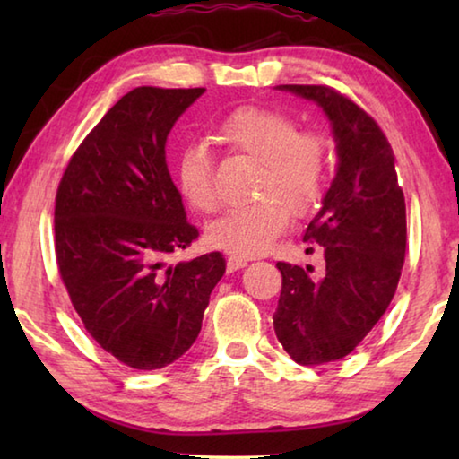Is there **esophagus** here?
Returning <instances> with one entry per match:
<instances>
[{"label": "esophagus", "mask_w": 459, "mask_h": 459, "mask_svg": "<svg viewBox=\"0 0 459 459\" xmlns=\"http://www.w3.org/2000/svg\"><path fill=\"white\" fill-rule=\"evenodd\" d=\"M247 265V259H243V257H230L227 259V269L229 271H237V269H243Z\"/></svg>", "instance_id": "esophagus-1"}]
</instances>
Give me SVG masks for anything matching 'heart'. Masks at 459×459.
Instances as JSON below:
<instances>
[{"instance_id": "obj_1", "label": "heart", "mask_w": 459, "mask_h": 459, "mask_svg": "<svg viewBox=\"0 0 459 459\" xmlns=\"http://www.w3.org/2000/svg\"><path fill=\"white\" fill-rule=\"evenodd\" d=\"M212 139L230 153L257 160L251 192L257 200L232 206L206 230L212 247L232 257L265 253L290 222L320 204L328 186L332 147L317 129H299L290 113L265 107H238L216 123ZM176 184L192 211L211 214L219 206L214 166L204 143L178 153Z\"/></svg>"}]
</instances>
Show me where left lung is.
<instances>
[{
  "mask_svg": "<svg viewBox=\"0 0 459 459\" xmlns=\"http://www.w3.org/2000/svg\"><path fill=\"white\" fill-rule=\"evenodd\" d=\"M279 89L316 100L338 143V174L304 235L320 245L324 273L277 261L275 333L295 362L317 367L351 354L391 304L407 251L405 196L393 147L362 107L325 84Z\"/></svg>",
  "mask_w": 459,
  "mask_h": 459,
  "instance_id": "left-lung-1",
  "label": "left lung"
}]
</instances>
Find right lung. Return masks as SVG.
Returning a JSON list of instances; mask_svg holds the SVG:
<instances>
[{"label":"right lung","mask_w":459,"mask_h":459,"mask_svg":"<svg viewBox=\"0 0 459 459\" xmlns=\"http://www.w3.org/2000/svg\"><path fill=\"white\" fill-rule=\"evenodd\" d=\"M204 89L137 87L76 147L54 202V251L92 340L135 370L180 359L198 338L221 253L172 265L198 238L169 178L166 139Z\"/></svg>","instance_id":"1"}]
</instances>
